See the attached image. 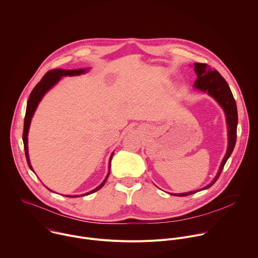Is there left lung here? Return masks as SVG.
Listing matches in <instances>:
<instances>
[{"label": "left lung", "instance_id": "left-lung-1", "mask_svg": "<svg viewBox=\"0 0 258 258\" xmlns=\"http://www.w3.org/2000/svg\"><path fill=\"white\" fill-rule=\"evenodd\" d=\"M195 72L197 73L198 79L195 82V88L207 92L210 96H212L217 102L222 106V108L225 111L226 117H227V124H228V138H229V144L228 149L226 152V155L221 163L219 172L217 176L214 178V180L203 187L202 189L209 188L212 186L216 180L219 178L225 163L227 162L228 158L230 157L231 153L233 152V149L236 144L237 139V124H238V114H237V106L235 99L232 95V92L225 81V79L217 72L216 70L210 68L207 63H195ZM199 189V190H202ZM199 190L189 191V192H183V194H171L176 197H185L192 194H196Z\"/></svg>", "mask_w": 258, "mask_h": 258}]
</instances>
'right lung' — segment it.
Returning <instances> with one entry per match:
<instances>
[{
	"mask_svg": "<svg viewBox=\"0 0 258 258\" xmlns=\"http://www.w3.org/2000/svg\"><path fill=\"white\" fill-rule=\"evenodd\" d=\"M86 70H72V71H64V70H51L49 72H47L43 78L41 79V81L34 87V89L32 90L28 102H27V107H26V114H25V118H24V128H23V143H24V150H25V156H26V160L28 163V166L30 167L31 170H33L31 164H30V160H29V156H28V144H27V135H28V130H29V126H30V122H31V118L36 110V107L38 105V103L40 102V100L42 99V97L44 96V94L50 89L52 88L59 80L61 77H66V76H79L83 73H85ZM113 157V154L111 155L110 158V164H109V170H110V165H111V159ZM110 171L108 172L106 178L104 179V181L95 189L89 191L86 194V196L93 194L97 190H99L101 187H103V185L105 184V182L107 181L108 177H109ZM84 195H81L79 197H83ZM70 198H74V197H78V196H67Z\"/></svg>",
	"mask_w": 258,
	"mask_h": 258,
	"instance_id": "right-lung-1",
	"label": "right lung"
}]
</instances>
